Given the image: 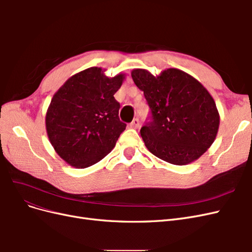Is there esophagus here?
Listing matches in <instances>:
<instances>
[{
    "label": "esophagus",
    "mask_w": 252,
    "mask_h": 252,
    "mask_svg": "<svg viewBox=\"0 0 252 252\" xmlns=\"http://www.w3.org/2000/svg\"><path fill=\"white\" fill-rule=\"evenodd\" d=\"M129 127L132 129H138L140 127V121L139 119H134L130 124H129Z\"/></svg>",
    "instance_id": "esophagus-1"
}]
</instances>
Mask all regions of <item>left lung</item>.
Wrapping results in <instances>:
<instances>
[{
	"instance_id": "8db88e82",
	"label": "left lung",
	"mask_w": 252,
	"mask_h": 252,
	"mask_svg": "<svg viewBox=\"0 0 252 252\" xmlns=\"http://www.w3.org/2000/svg\"><path fill=\"white\" fill-rule=\"evenodd\" d=\"M131 77L150 107L151 120L141 128V135L151 154L180 166L204 155L220 126V114L208 90L177 68L158 75L133 69Z\"/></svg>"
}]
</instances>
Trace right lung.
I'll list each match as a JSON object with an SVG mask.
<instances>
[{"label":"right lung","mask_w":252,"mask_h":252,"mask_svg":"<svg viewBox=\"0 0 252 252\" xmlns=\"http://www.w3.org/2000/svg\"><path fill=\"white\" fill-rule=\"evenodd\" d=\"M124 80V73L108 78L101 67H90L53 94L45 124L52 147L67 164L86 168L116 146L126 124L120 121V103L113 95Z\"/></svg>","instance_id":"obj_1"}]
</instances>
